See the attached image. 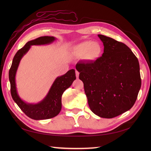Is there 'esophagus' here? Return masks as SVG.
<instances>
[{"instance_id": "obj_1", "label": "esophagus", "mask_w": 151, "mask_h": 151, "mask_svg": "<svg viewBox=\"0 0 151 151\" xmlns=\"http://www.w3.org/2000/svg\"><path fill=\"white\" fill-rule=\"evenodd\" d=\"M75 73H76V78H78V76H79V73H78V70H75Z\"/></svg>"}]
</instances>
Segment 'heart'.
I'll list each match as a JSON object with an SVG mask.
<instances>
[{
    "label": "heart",
    "mask_w": 151,
    "mask_h": 151,
    "mask_svg": "<svg viewBox=\"0 0 151 151\" xmlns=\"http://www.w3.org/2000/svg\"><path fill=\"white\" fill-rule=\"evenodd\" d=\"M75 51L77 55L84 56L86 60L93 62L101 57L102 47L99 42L88 40L76 45Z\"/></svg>",
    "instance_id": "heart-1"
}]
</instances>
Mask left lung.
<instances>
[{
	"instance_id": "1",
	"label": "left lung",
	"mask_w": 151,
	"mask_h": 151,
	"mask_svg": "<svg viewBox=\"0 0 151 151\" xmlns=\"http://www.w3.org/2000/svg\"><path fill=\"white\" fill-rule=\"evenodd\" d=\"M98 36L104 45L102 56L95 62H79L76 69L91 110L110 119L129 110L135 103L142 84L139 64L126 45Z\"/></svg>"
}]
</instances>
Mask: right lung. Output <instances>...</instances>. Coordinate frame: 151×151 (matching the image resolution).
<instances>
[{
	"label": "right lung",
	"mask_w": 151,
	"mask_h": 151,
	"mask_svg": "<svg viewBox=\"0 0 151 151\" xmlns=\"http://www.w3.org/2000/svg\"><path fill=\"white\" fill-rule=\"evenodd\" d=\"M55 40L56 38L53 36H42L28 41L15 54L9 70L12 97L21 110L32 119H47L58 115L62 109V94L65 90L71 86L73 81L76 79L75 69H70L65 75L57 77L51 86L45 97L36 104L27 103L22 101L19 96L16 87L15 75L22 58L29 50L32 45H48Z\"/></svg>",
	"instance_id": "add662e5"
}]
</instances>
